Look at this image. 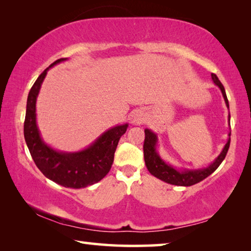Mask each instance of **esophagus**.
I'll use <instances>...</instances> for the list:
<instances>
[{"label":"esophagus","instance_id":"1","mask_svg":"<svg viewBox=\"0 0 251 251\" xmlns=\"http://www.w3.org/2000/svg\"><path fill=\"white\" fill-rule=\"evenodd\" d=\"M145 121V114L142 110H137V112L134 113L133 118H131V123L134 125H141L142 123Z\"/></svg>","mask_w":251,"mask_h":251}]
</instances>
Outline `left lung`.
I'll use <instances>...</instances> for the list:
<instances>
[{
    "mask_svg": "<svg viewBox=\"0 0 251 251\" xmlns=\"http://www.w3.org/2000/svg\"><path fill=\"white\" fill-rule=\"evenodd\" d=\"M211 79L216 86H218L219 90L222 91L225 103H226L227 108H229L227 95L223 84L220 83V80L215 74H211ZM228 125L230 126V114H228ZM229 145H230V131L228 133L227 143L225 144L223 151H220V154L208 166L201 168H177L161 158L158 151H157V147H158V136L151 129L146 128L145 142H144V159H145V165L148 172L152 176L167 182V184L188 187L203 180L219 167V165L223 163V160L227 155Z\"/></svg>",
    "mask_w": 251,
    "mask_h": 251,
    "instance_id": "1",
    "label": "left lung"
}]
</instances>
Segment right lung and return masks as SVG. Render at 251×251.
<instances>
[{"instance_id":"obj_1","label":"right lung","mask_w":251,"mask_h":251,"mask_svg":"<svg viewBox=\"0 0 251 251\" xmlns=\"http://www.w3.org/2000/svg\"><path fill=\"white\" fill-rule=\"evenodd\" d=\"M67 61L59 58L42 73L27 96L24 122V138L37 168L43 175L66 188L79 189L99 182L107 175L114 161L120 138L126 133L128 123L110 127L91 145L77 151L53 148L42 137L36 122V100L42 83L50 67Z\"/></svg>"}]
</instances>
